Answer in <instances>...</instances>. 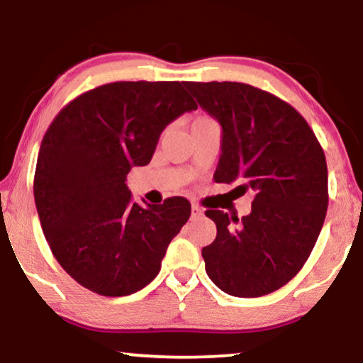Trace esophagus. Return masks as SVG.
I'll return each instance as SVG.
<instances>
[{
	"mask_svg": "<svg viewBox=\"0 0 363 363\" xmlns=\"http://www.w3.org/2000/svg\"><path fill=\"white\" fill-rule=\"evenodd\" d=\"M203 216V210L198 205H193L191 206V218H200Z\"/></svg>",
	"mask_w": 363,
	"mask_h": 363,
	"instance_id": "1",
	"label": "esophagus"
}]
</instances>
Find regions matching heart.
I'll list each match as a JSON object with an SVG mask.
<instances>
[{
    "label": "heart",
    "mask_w": 363,
    "mask_h": 363,
    "mask_svg": "<svg viewBox=\"0 0 363 363\" xmlns=\"http://www.w3.org/2000/svg\"><path fill=\"white\" fill-rule=\"evenodd\" d=\"M198 123H215V122L210 121V118H208V117H198L196 121L191 123V125H198Z\"/></svg>",
    "instance_id": "b5f03b06"
}]
</instances>
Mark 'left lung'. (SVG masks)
I'll use <instances>...</instances> for the list:
<instances>
[{"label": "left lung", "mask_w": 363, "mask_h": 363, "mask_svg": "<svg viewBox=\"0 0 363 363\" xmlns=\"http://www.w3.org/2000/svg\"><path fill=\"white\" fill-rule=\"evenodd\" d=\"M221 125L216 183L252 191L250 215L208 210L216 238L201 250L226 294L259 297L302 269L325 220L327 163L306 118L272 94L242 82H185Z\"/></svg>", "instance_id": "8db88e82"}]
</instances>
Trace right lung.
Returning <instances> with one entry per match:
<instances>
[{
	"label": "right lung",
	"mask_w": 363,
	"mask_h": 363,
	"mask_svg": "<svg viewBox=\"0 0 363 363\" xmlns=\"http://www.w3.org/2000/svg\"><path fill=\"white\" fill-rule=\"evenodd\" d=\"M196 111L185 82H112L84 92L57 113L39 148L34 201L62 269L101 296L121 297L155 279L190 201H132L125 178L150 163L158 138Z\"/></svg>",
	"instance_id": "obj_1"
}]
</instances>
